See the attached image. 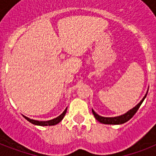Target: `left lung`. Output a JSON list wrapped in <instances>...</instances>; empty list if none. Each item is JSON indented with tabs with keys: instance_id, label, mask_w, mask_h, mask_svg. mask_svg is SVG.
<instances>
[{
	"instance_id": "left-lung-1",
	"label": "left lung",
	"mask_w": 156,
	"mask_h": 156,
	"mask_svg": "<svg viewBox=\"0 0 156 156\" xmlns=\"http://www.w3.org/2000/svg\"><path fill=\"white\" fill-rule=\"evenodd\" d=\"M147 95V91L146 93L145 96L143 98V100H141L140 103L136 105L134 108L130 109L129 111H128L126 113L121 115L119 116H115V117H104V116H101L100 115H98L94 110L92 109V112L94 116L98 121H100V123L102 124H107V125H121V124L126 123V121H128L129 120H130L133 116V115L137 112V111L139 108V107L141 106V104H143V100H145L146 96Z\"/></svg>"
}]
</instances>
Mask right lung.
<instances>
[{"instance_id":"1","label":"right lung","mask_w":156,"mask_h":156,"mask_svg":"<svg viewBox=\"0 0 156 156\" xmlns=\"http://www.w3.org/2000/svg\"><path fill=\"white\" fill-rule=\"evenodd\" d=\"M66 111H67V108L65 109V111L62 112V113L59 116L56 117V118L52 119V120H50V121H35V120H33V119H30L27 117V116H23L25 117V119H27L29 122H30L33 125H35V126H55L56 124H58L59 122H61L62 121V119L64 118V116L66 115Z\"/></svg>"}]
</instances>
